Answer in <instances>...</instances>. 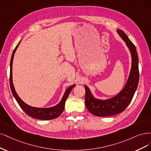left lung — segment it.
<instances>
[{
    "label": "left lung",
    "instance_id": "obj_1",
    "mask_svg": "<svg viewBox=\"0 0 151 151\" xmlns=\"http://www.w3.org/2000/svg\"><path fill=\"white\" fill-rule=\"evenodd\" d=\"M117 32L126 42L131 52L132 68L122 91L110 99L101 100L95 99L89 88L85 85L86 107L90 113L98 116H109L122 112L132 101L139 83V59L135 46L123 31L119 29Z\"/></svg>",
    "mask_w": 151,
    "mask_h": 151
}]
</instances>
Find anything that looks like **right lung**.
Wrapping results in <instances>:
<instances>
[{
	"mask_svg": "<svg viewBox=\"0 0 151 151\" xmlns=\"http://www.w3.org/2000/svg\"><path fill=\"white\" fill-rule=\"evenodd\" d=\"M19 45V42L18 43V45L16 46L15 49H14L13 51L12 55L11 56V64H10V86H11V91L13 96H14V98L16 99L18 104L21 106V108L24 110V112L29 116H31L32 118L40 119L42 120H48L54 119L58 117L60 115H61V114L63 113V110H64L66 100L68 98V96L70 91H71L73 88L75 86V85H73L70 86L69 88L66 90L65 95H63L61 101L57 105L53 106V107L46 108V109L35 108L26 104L20 98H19V96L16 93L12 83V68L13 58L14 56V53H15Z\"/></svg>",
	"mask_w": 151,
	"mask_h": 151,
	"instance_id": "right-lung-1",
	"label": "right lung"
}]
</instances>
